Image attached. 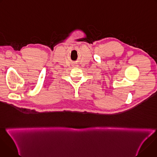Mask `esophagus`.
I'll return each instance as SVG.
<instances>
[{"mask_svg": "<svg viewBox=\"0 0 157 157\" xmlns=\"http://www.w3.org/2000/svg\"><path fill=\"white\" fill-rule=\"evenodd\" d=\"M73 66H74V67H77V66H78V64H73Z\"/></svg>", "mask_w": 157, "mask_h": 157, "instance_id": "34e87169", "label": "esophagus"}]
</instances>
